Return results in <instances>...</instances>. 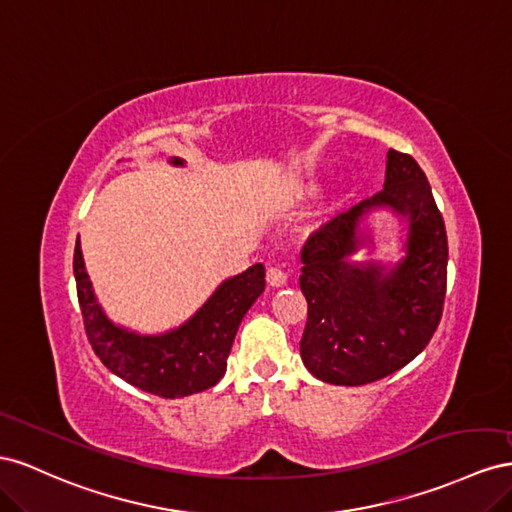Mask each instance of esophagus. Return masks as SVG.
I'll return each instance as SVG.
<instances>
[{"label":"esophagus","mask_w":512,"mask_h":512,"mask_svg":"<svg viewBox=\"0 0 512 512\" xmlns=\"http://www.w3.org/2000/svg\"><path fill=\"white\" fill-rule=\"evenodd\" d=\"M266 279H268V283L272 287H283L287 283V274L283 270H279V268H268Z\"/></svg>","instance_id":"34e87169"}]
</instances>
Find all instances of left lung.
<instances>
[{
	"label": "left lung",
	"mask_w": 512,
	"mask_h": 512,
	"mask_svg": "<svg viewBox=\"0 0 512 512\" xmlns=\"http://www.w3.org/2000/svg\"><path fill=\"white\" fill-rule=\"evenodd\" d=\"M371 207H392L411 223L406 257L390 271L348 261L362 243L359 216ZM300 257L309 302L300 356L321 382H377L429 345L446 298L448 240L427 175L410 154L388 150L382 191L311 233Z\"/></svg>",
	"instance_id": "8db88e82"
}]
</instances>
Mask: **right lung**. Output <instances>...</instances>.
Segmentation results:
<instances>
[{
  "label": "right lung",
  "instance_id": "right-lung-1",
  "mask_svg": "<svg viewBox=\"0 0 512 512\" xmlns=\"http://www.w3.org/2000/svg\"><path fill=\"white\" fill-rule=\"evenodd\" d=\"M173 165L184 160L171 158ZM75 281L87 341L105 367L130 386L163 399L208 390L227 371V358L240 321L266 289V268L255 264L223 281L201 309L171 332L141 337L115 326L100 309L87 276L81 244L75 246Z\"/></svg>",
  "mask_w": 512,
  "mask_h": 512
}]
</instances>
